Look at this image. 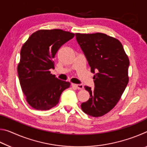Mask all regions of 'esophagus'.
<instances>
[{"instance_id": "esophagus-1", "label": "esophagus", "mask_w": 147, "mask_h": 147, "mask_svg": "<svg viewBox=\"0 0 147 147\" xmlns=\"http://www.w3.org/2000/svg\"><path fill=\"white\" fill-rule=\"evenodd\" d=\"M71 86L78 89H82L84 88V86L82 84H71Z\"/></svg>"}]
</instances>
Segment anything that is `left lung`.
<instances>
[{
	"label": "left lung",
	"instance_id": "1",
	"mask_svg": "<svg viewBox=\"0 0 147 147\" xmlns=\"http://www.w3.org/2000/svg\"><path fill=\"white\" fill-rule=\"evenodd\" d=\"M76 39L88 60L94 88L85 86L90 97L82 103L88 115L98 117L111 110L128 83V57L118 39L105 34H76Z\"/></svg>",
	"mask_w": 147,
	"mask_h": 147
}]
</instances>
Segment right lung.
<instances>
[{
    "mask_svg": "<svg viewBox=\"0 0 147 147\" xmlns=\"http://www.w3.org/2000/svg\"><path fill=\"white\" fill-rule=\"evenodd\" d=\"M74 34L59 29L40 30L29 37L21 51L17 67L19 79L26 100L38 110H48L59 102L69 82L51 73L53 58L59 49L73 39Z\"/></svg>",
    "mask_w": 147,
    "mask_h": 147,
    "instance_id": "add662e5",
    "label": "right lung"
}]
</instances>
